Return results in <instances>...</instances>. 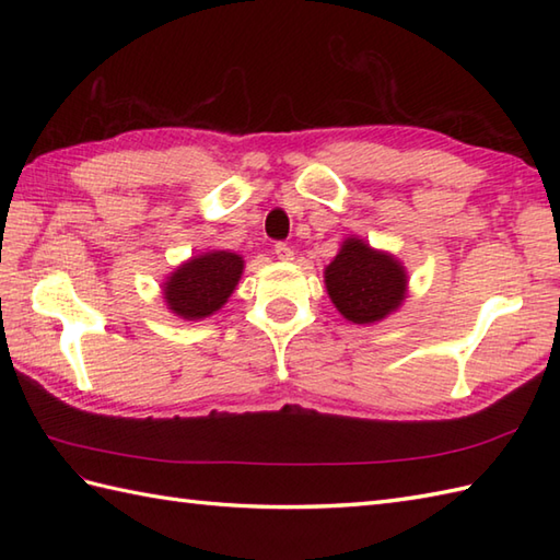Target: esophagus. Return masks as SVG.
<instances>
[{
  "mask_svg": "<svg viewBox=\"0 0 560 560\" xmlns=\"http://www.w3.org/2000/svg\"><path fill=\"white\" fill-rule=\"evenodd\" d=\"M273 255H277V259H281V261H291L293 249L287 243H277V245H273Z\"/></svg>",
  "mask_w": 560,
  "mask_h": 560,
  "instance_id": "1",
  "label": "esophagus"
}]
</instances>
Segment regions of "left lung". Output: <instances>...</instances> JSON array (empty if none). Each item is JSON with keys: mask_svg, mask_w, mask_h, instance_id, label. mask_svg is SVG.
I'll return each instance as SVG.
<instances>
[{"mask_svg": "<svg viewBox=\"0 0 560 560\" xmlns=\"http://www.w3.org/2000/svg\"><path fill=\"white\" fill-rule=\"evenodd\" d=\"M325 283L337 311L355 325H371L397 311L407 291V273L399 261L349 237L325 269Z\"/></svg>", "mask_w": 560, "mask_h": 560, "instance_id": "left-lung-1", "label": "left lung"}]
</instances>
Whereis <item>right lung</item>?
<instances>
[{
	"label": "right lung",
	"mask_w": 560,
	"mask_h": 560,
	"mask_svg": "<svg viewBox=\"0 0 560 560\" xmlns=\"http://www.w3.org/2000/svg\"><path fill=\"white\" fill-rule=\"evenodd\" d=\"M243 273V257L235 253H205L192 257L165 281L163 295L175 315L201 319L229 301Z\"/></svg>",
	"instance_id": "right-lung-1"
}]
</instances>
